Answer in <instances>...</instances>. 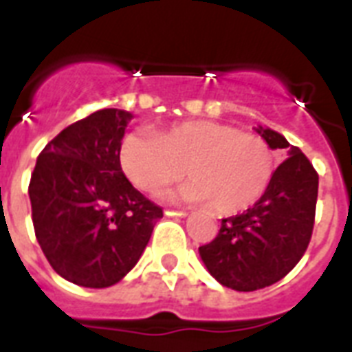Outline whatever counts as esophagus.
<instances>
[{"instance_id": "1", "label": "esophagus", "mask_w": 352, "mask_h": 352, "mask_svg": "<svg viewBox=\"0 0 352 352\" xmlns=\"http://www.w3.org/2000/svg\"><path fill=\"white\" fill-rule=\"evenodd\" d=\"M166 215H177V217H186L188 212L186 210H166Z\"/></svg>"}]
</instances>
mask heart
<instances>
[{
  "mask_svg": "<svg viewBox=\"0 0 352 352\" xmlns=\"http://www.w3.org/2000/svg\"><path fill=\"white\" fill-rule=\"evenodd\" d=\"M118 160L124 175L144 193L179 181L177 197L206 203L219 215H234L261 201L276 171L270 144L256 133L214 120H186L160 129L131 131L122 138Z\"/></svg>",
  "mask_w": 352,
  "mask_h": 352,
  "instance_id": "b5f03b06",
  "label": "heart"
}]
</instances>
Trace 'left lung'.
Wrapping results in <instances>:
<instances>
[{
	"mask_svg": "<svg viewBox=\"0 0 352 352\" xmlns=\"http://www.w3.org/2000/svg\"><path fill=\"white\" fill-rule=\"evenodd\" d=\"M270 148L287 149L261 201L221 221L214 241L199 246L208 272L221 285L239 292L270 287L298 265L314 230L318 171L300 148L283 135L263 129Z\"/></svg>",
	"mask_w": 352,
	"mask_h": 352,
	"instance_id": "left-lung-1",
	"label": "left lung"
}]
</instances>
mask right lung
Here are the masks:
<instances>
[{
	"label": "right lung",
	"instance_id": "add662e5",
	"mask_svg": "<svg viewBox=\"0 0 352 352\" xmlns=\"http://www.w3.org/2000/svg\"><path fill=\"white\" fill-rule=\"evenodd\" d=\"M131 113L100 109L60 131L36 160L29 197L36 239L54 272L87 289L118 283L142 256L162 208L118 160Z\"/></svg>",
	"mask_w": 352,
	"mask_h": 352
}]
</instances>
